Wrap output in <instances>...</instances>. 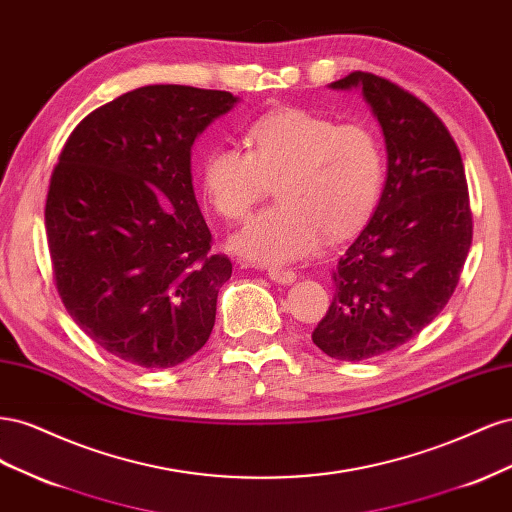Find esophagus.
Segmentation results:
<instances>
[{
  "mask_svg": "<svg viewBox=\"0 0 512 512\" xmlns=\"http://www.w3.org/2000/svg\"><path fill=\"white\" fill-rule=\"evenodd\" d=\"M269 277L277 284H292L294 280H297V273L290 269H282V267H271Z\"/></svg>",
  "mask_w": 512,
  "mask_h": 512,
  "instance_id": "obj_1",
  "label": "esophagus"
}]
</instances>
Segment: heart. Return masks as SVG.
I'll use <instances>...</instances> for the list:
<instances>
[{
  "instance_id": "heart-1",
  "label": "heart",
  "mask_w": 512,
  "mask_h": 512,
  "mask_svg": "<svg viewBox=\"0 0 512 512\" xmlns=\"http://www.w3.org/2000/svg\"><path fill=\"white\" fill-rule=\"evenodd\" d=\"M245 143L247 151L211 149L200 166L207 203L228 222L243 220L278 183L280 203L230 239L232 252L245 260H297L322 235L337 241L363 228L380 203L384 147L363 123L284 108L254 121Z\"/></svg>"
}]
</instances>
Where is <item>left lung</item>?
Instances as JSON below:
<instances>
[{"instance_id":"obj_1","label":"left lung","mask_w":512,"mask_h":512,"mask_svg":"<svg viewBox=\"0 0 512 512\" xmlns=\"http://www.w3.org/2000/svg\"><path fill=\"white\" fill-rule=\"evenodd\" d=\"M331 87L363 89L389 177L374 218L337 260L333 301L312 339L331 359L365 361L404 346L446 307L472 245V209L461 153L423 100L371 72Z\"/></svg>"}]
</instances>
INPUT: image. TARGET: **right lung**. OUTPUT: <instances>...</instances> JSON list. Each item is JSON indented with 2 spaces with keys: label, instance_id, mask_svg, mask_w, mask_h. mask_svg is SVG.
Instances as JSON below:
<instances>
[{
  "label": "right lung",
  "instance_id": "right-lung-1",
  "mask_svg": "<svg viewBox=\"0 0 512 512\" xmlns=\"http://www.w3.org/2000/svg\"><path fill=\"white\" fill-rule=\"evenodd\" d=\"M237 98L147 85L89 113L53 168L44 226L61 303L91 342L138 367L207 344L232 262L213 254L190 151Z\"/></svg>",
  "mask_w": 512,
  "mask_h": 512
}]
</instances>
